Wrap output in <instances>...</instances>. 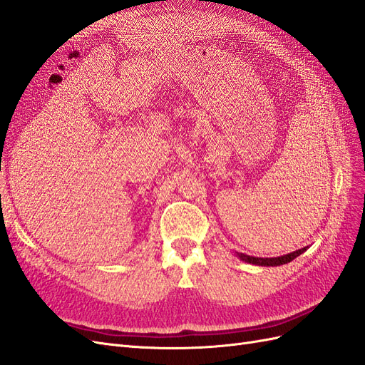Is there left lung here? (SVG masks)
<instances>
[{
	"mask_svg": "<svg viewBox=\"0 0 365 365\" xmlns=\"http://www.w3.org/2000/svg\"><path fill=\"white\" fill-rule=\"evenodd\" d=\"M306 250H307V247H304L302 250H297L289 254H284V256H279V257H252V256H247V254L237 252V257L247 263L257 264V267H280V264L292 262L295 257L300 256V254H303Z\"/></svg>",
	"mask_w": 365,
	"mask_h": 365,
	"instance_id": "8db88e82",
	"label": "left lung"
}]
</instances>
